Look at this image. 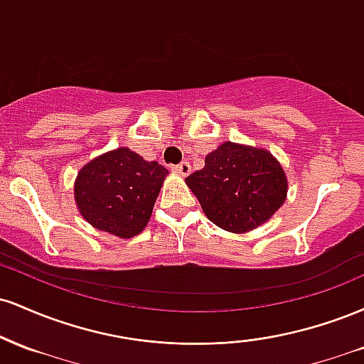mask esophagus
Masks as SVG:
<instances>
[{
    "label": "esophagus",
    "mask_w": 364,
    "mask_h": 364,
    "mask_svg": "<svg viewBox=\"0 0 364 364\" xmlns=\"http://www.w3.org/2000/svg\"><path fill=\"white\" fill-rule=\"evenodd\" d=\"M171 169H173L174 173L181 174V176H188V174L191 173V166L188 164V162H179V164L173 166V168H171Z\"/></svg>",
    "instance_id": "34e87169"
}]
</instances>
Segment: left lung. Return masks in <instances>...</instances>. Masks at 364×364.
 <instances>
[{
    "instance_id": "1",
    "label": "left lung",
    "mask_w": 364,
    "mask_h": 364,
    "mask_svg": "<svg viewBox=\"0 0 364 364\" xmlns=\"http://www.w3.org/2000/svg\"><path fill=\"white\" fill-rule=\"evenodd\" d=\"M208 219L220 229L246 232L269 220L286 200L287 179L267 150L225 141L186 178Z\"/></svg>"
}]
</instances>
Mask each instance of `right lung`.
Here are the masks:
<instances>
[{"label":"right lung","mask_w":364,"mask_h":364,"mask_svg":"<svg viewBox=\"0 0 364 364\" xmlns=\"http://www.w3.org/2000/svg\"><path fill=\"white\" fill-rule=\"evenodd\" d=\"M168 169L121 147L83 166L75 200L87 223L118 237H133L145 228Z\"/></svg>","instance_id":"obj_1"}]
</instances>
